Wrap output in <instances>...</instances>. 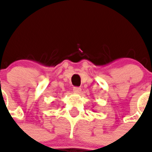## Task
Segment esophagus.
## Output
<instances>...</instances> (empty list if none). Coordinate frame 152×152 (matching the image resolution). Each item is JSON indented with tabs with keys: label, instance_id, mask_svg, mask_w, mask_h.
I'll return each mask as SVG.
<instances>
[{
	"label": "esophagus",
	"instance_id": "1",
	"mask_svg": "<svg viewBox=\"0 0 152 152\" xmlns=\"http://www.w3.org/2000/svg\"><path fill=\"white\" fill-rule=\"evenodd\" d=\"M73 91L76 94H79V93H80L81 88H79V87H75V88H73Z\"/></svg>",
	"mask_w": 152,
	"mask_h": 152
}]
</instances>
